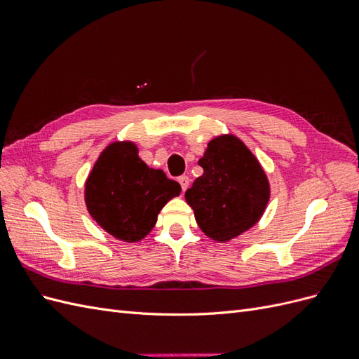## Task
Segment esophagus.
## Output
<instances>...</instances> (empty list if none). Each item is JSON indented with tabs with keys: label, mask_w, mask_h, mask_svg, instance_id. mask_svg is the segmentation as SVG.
Segmentation results:
<instances>
[{
	"label": "esophagus",
	"mask_w": 359,
	"mask_h": 359,
	"mask_svg": "<svg viewBox=\"0 0 359 359\" xmlns=\"http://www.w3.org/2000/svg\"><path fill=\"white\" fill-rule=\"evenodd\" d=\"M178 182L181 184V189H182V191H186V190L189 189L190 178H189V177H186V175H182V177H180V178H178Z\"/></svg>",
	"instance_id": "1"
}]
</instances>
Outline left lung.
<instances>
[{
    "label": "left lung",
    "mask_w": 359,
    "mask_h": 359,
    "mask_svg": "<svg viewBox=\"0 0 359 359\" xmlns=\"http://www.w3.org/2000/svg\"><path fill=\"white\" fill-rule=\"evenodd\" d=\"M202 177L186 191L202 232L226 243L253 227L269 201V182L257 158L233 135L214 137L199 160Z\"/></svg>",
    "instance_id": "8db88e82"
}]
</instances>
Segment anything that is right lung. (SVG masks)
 <instances>
[{"label": "right lung", "mask_w": 359, "mask_h": 359, "mask_svg": "<svg viewBox=\"0 0 359 359\" xmlns=\"http://www.w3.org/2000/svg\"><path fill=\"white\" fill-rule=\"evenodd\" d=\"M180 193L177 181L139 158L133 142L107 147L85 182V203L93 219L126 243L145 238L163 206Z\"/></svg>", "instance_id": "right-lung-1"}]
</instances>
